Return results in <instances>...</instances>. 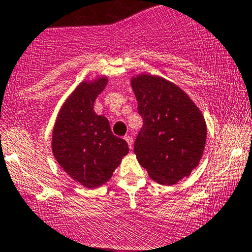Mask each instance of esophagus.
<instances>
[{
  "instance_id": "1",
  "label": "esophagus",
  "mask_w": 252,
  "mask_h": 252,
  "mask_svg": "<svg viewBox=\"0 0 252 252\" xmlns=\"http://www.w3.org/2000/svg\"><path fill=\"white\" fill-rule=\"evenodd\" d=\"M125 140L127 141V144H128L129 149L133 148V138H132L131 135H125Z\"/></svg>"
}]
</instances>
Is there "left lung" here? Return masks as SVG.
Masks as SVG:
<instances>
[{
    "label": "left lung",
    "instance_id": "1",
    "mask_svg": "<svg viewBox=\"0 0 252 252\" xmlns=\"http://www.w3.org/2000/svg\"><path fill=\"white\" fill-rule=\"evenodd\" d=\"M143 127L134 141L138 162L160 185L190 175L201 159L207 128L189 96L176 84L151 75L132 80Z\"/></svg>",
    "mask_w": 252,
    "mask_h": 252
}]
</instances>
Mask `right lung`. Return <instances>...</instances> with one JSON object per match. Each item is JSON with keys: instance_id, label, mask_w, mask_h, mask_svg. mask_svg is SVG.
<instances>
[{"instance_id": "1", "label": "right lung", "mask_w": 252, "mask_h": 252, "mask_svg": "<svg viewBox=\"0 0 252 252\" xmlns=\"http://www.w3.org/2000/svg\"><path fill=\"white\" fill-rule=\"evenodd\" d=\"M106 77L82 82L59 112L52 133V152L59 165L87 188L100 187L128 154V145L112 133L108 119L94 112Z\"/></svg>"}]
</instances>
